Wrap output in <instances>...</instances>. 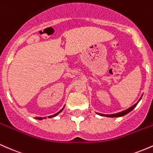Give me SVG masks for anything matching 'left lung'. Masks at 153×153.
<instances>
[{
  "instance_id": "1",
  "label": "left lung",
  "mask_w": 153,
  "mask_h": 153,
  "mask_svg": "<svg viewBox=\"0 0 153 153\" xmlns=\"http://www.w3.org/2000/svg\"><path fill=\"white\" fill-rule=\"evenodd\" d=\"M143 95H142L141 97H140V99H139V101L136 103H135L134 105H133V106H131V107H129V108H127V109H126V110H124V111H122L119 112V113L113 114H100V113H96V114H97L100 115V116H102V117H122V116H124V115L127 114L129 113V112H130L131 111H132L133 109H134L135 107H136L137 105V103H139V101H140V100H141L142 97H143Z\"/></svg>"
}]
</instances>
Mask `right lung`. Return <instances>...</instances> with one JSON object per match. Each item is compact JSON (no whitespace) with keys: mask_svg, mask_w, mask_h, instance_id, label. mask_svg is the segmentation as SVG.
Listing matches in <instances>:
<instances>
[{"mask_svg":"<svg viewBox=\"0 0 153 153\" xmlns=\"http://www.w3.org/2000/svg\"><path fill=\"white\" fill-rule=\"evenodd\" d=\"M65 105L64 106H63V108H62V109H61L60 111H58L57 112V113H56V114H53V115H52V116H49V118H52V117H56V116H57L59 114V113H60V112H62V110L64 109V108H65ZM34 119H39V120H42L43 119H46L45 118V117H35Z\"/></svg>","mask_w":153,"mask_h":153,"instance_id":"obj_1","label":"right lung"}]
</instances>
